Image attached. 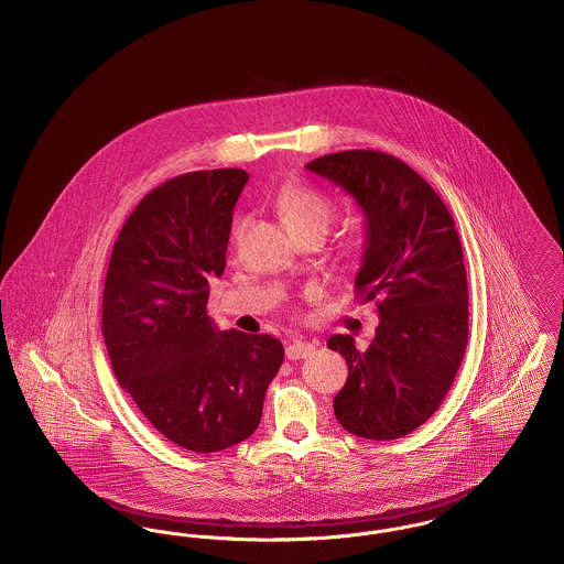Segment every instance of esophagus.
<instances>
[{"label":"esophagus","instance_id":"esophagus-1","mask_svg":"<svg viewBox=\"0 0 564 564\" xmlns=\"http://www.w3.org/2000/svg\"><path fill=\"white\" fill-rule=\"evenodd\" d=\"M313 352H315V345H313V343H306V340H302V338H295L294 343L288 345L285 357H288L290 361H294V359L311 357Z\"/></svg>","mask_w":564,"mask_h":564}]
</instances>
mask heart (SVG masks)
I'll return each instance as SVG.
<instances>
[{
	"label": "heart",
	"instance_id": "heart-1",
	"mask_svg": "<svg viewBox=\"0 0 564 564\" xmlns=\"http://www.w3.org/2000/svg\"><path fill=\"white\" fill-rule=\"evenodd\" d=\"M276 209L294 235L313 228L327 230L334 215V207L325 196L297 184L281 188L276 196Z\"/></svg>",
	"mask_w": 564,
	"mask_h": 564
}]
</instances>
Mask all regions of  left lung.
<instances>
[{
	"mask_svg": "<svg viewBox=\"0 0 564 564\" xmlns=\"http://www.w3.org/2000/svg\"><path fill=\"white\" fill-rule=\"evenodd\" d=\"M355 198L366 249L355 288L376 300L380 323L368 349L336 334L327 347L349 366L334 398L338 423L366 440H398L440 408L467 347L469 294L455 219L405 162L347 150L306 164Z\"/></svg>",
	"mask_w": 564,
	"mask_h": 564,
	"instance_id": "1",
	"label": "left lung"
}]
</instances>
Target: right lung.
Here are the masks:
<instances>
[{"label":"right lung","mask_w":564,"mask_h":564,"mask_svg":"<svg viewBox=\"0 0 564 564\" xmlns=\"http://www.w3.org/2000/svg\"><path fill=\"white\" fill-rule=\"evenodd\" d=\"M247 180L242 169H215L164 182L134 207L109 258L101 332L111 370L141 414L194 453L258 430L283 364L276 338L219 332L207 317Z\"/></svg>","instance_id":"1"}]
</instances>
